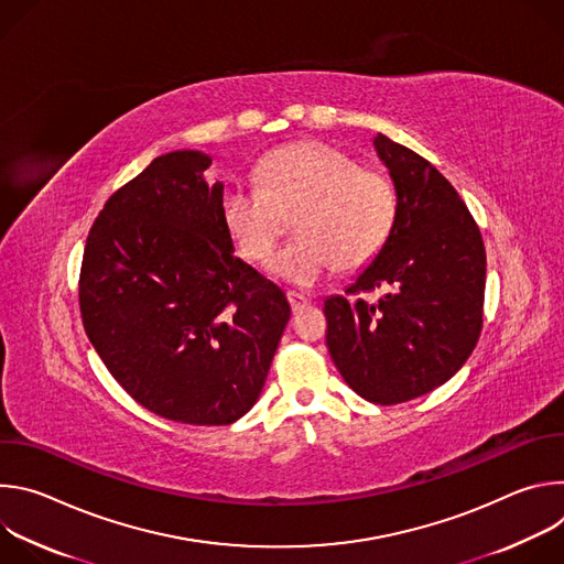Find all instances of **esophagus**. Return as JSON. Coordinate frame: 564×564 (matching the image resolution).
<instances>
[{"mask_svg":"<svg viewBox=\"0 0 564 564\" xmlns=\"http://www.w3.org/2000/svg\"><path fill=\"white\" fill-rule=\"evenodd\" d=\"M288 301H290L292 312H299V310L310 305V299L305 294H301V292H288Z\"/></svg>","mask_w":564,"mask_h":564,"instance_id":"1","label":"esophagus"}]
</instances>
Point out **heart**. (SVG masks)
Instances as JSON below:
<instances>
[{
  "label": "heart",
  "instance_id": "1",
  "mask_svg": "<svg viewBox=\"0 0 564 564\" xmlns=\"http://www.w3.org/2000/svg\"><path fill=\"white\" fill-rule=\"evenodd\" d=\"M261 187L231 185L223 220L248 261L265 263L294 216L296 236L274 254L270 272L312 288L335 272L368 265L397 220L394 183L326 142H299L263 158Z\"/></svg>",
  "mask_w": 564,
  "mask_h": 564
}]
</instances>
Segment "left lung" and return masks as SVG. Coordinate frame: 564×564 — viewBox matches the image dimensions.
<instances>
[{
  "instance_id": "1",
  "label": "left lung",
  "mask_w": 564,
  "mask_h": 564,
  "mask_svg": "<svg viewBox=\"0 0 564 564\" xmlns=\"http://www.w3.org/2000/svg\"><path fill=\"white\" fill-rule=\"evenodd\" d=\"M372 147L397 189V220L346 294H335L324 312L326 344L346 383L390 406L435 390L470 357L481 330L487 254L464 200L429 160L383 133Z\"/></svg>"
}]
</instances>
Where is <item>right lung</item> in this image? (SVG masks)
Instances as JSON below:
<instances>
[{
  "mask_svg": "<svg viewBox=\"0 0 564 564\" xmlns=\"http://www.w3.org/2000/svg\"><path fill=\"white\" fill-rule=\"evenodd\" d=\"M212 158L158 155L96 218L79 310L96 352L147 411L183 424L243 417L290 318L281 288L234 257Z\"/></svg>",
  "mask_w": 564,
  "mask_h": 564,
  "instance_id": "obj_1",
  "label": "right lung"
}]
</instances>
